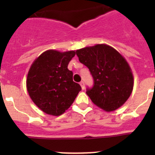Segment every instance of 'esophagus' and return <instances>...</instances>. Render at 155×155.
Segmentation results:
<instances>
[{
	"label": "esophagus",
	"mask_w": 155,
	"mask_h": 155,
	"mask_svg": "<svg viewBox=\"0 0 155 155\" xmlns=\"http://www.w3.org/2000/svg\"><path fill=\"white\" fill-rule=\"evenodd\" d=\"M80 86H81V87H82V89L84 90L85 88V84H84V81H81V82L80 83Z\"/></svg>",
	"instance_id": "obj_1"
}]
</instances>
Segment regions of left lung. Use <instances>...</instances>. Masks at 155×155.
Listing matches in <instances>:
<instances>
[{
    "label": "left lung",
    "instance_id": "1",
    "mask_svg": "<svg viewBox=\"0 0 155 155\" xmlns=\"http://www.w3.org/2000/svg\"><path fill=\"white\" fill-rule=\"evenodd\" d=\"M75 53L94 80L93 86L86 92L93 104L107 112L123 105L134 87V76L125 58L105 44L85 47Z\"/></svg>",
    "mask_w": 155,
    "mask_h": 155
}]
</instances>
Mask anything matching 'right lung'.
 Returning a JSON list of instances; mask_svg holds the SVG:
<instances>
[{
	"instance_id": "obj_1",
	"label": "right lung",
	"mask_w": 155,
	"mask_h": 155,
	"mask_svg": "<svg viewBox=\"0 0 155 155\" xmlns=\"http://www.w3.org/2000/svg\"><path fill=\"white\" fill-rule=\"evenodd\" d=\"M75 54L74 51L49 50L38 56L30 67L26 80L28 93L47 114H63L81 91L80 85L73 81V72L68 68Z\"/></svg>"
}]
</instances>
